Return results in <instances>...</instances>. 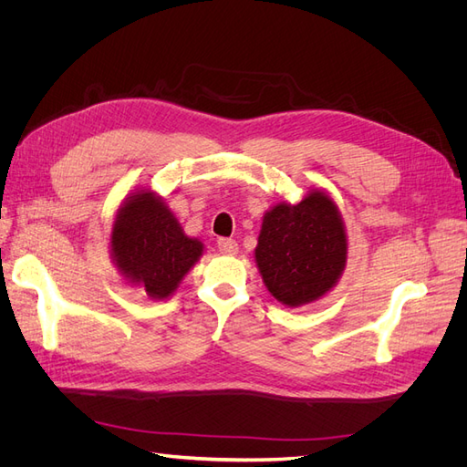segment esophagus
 Listing matches in <instances>:
<instances>
[{
  "label": "esophagus",
  "mask_w": 467,
  "mask_h": 467,
  "mask_svg": "<svg viewBox=\"0 0 467 467\" xmlns=\"http://www.w3.org/2000/svg\"><path fill=\"white\" fill-rule=\"evenodd\" d=\"M218 249L222 253H225V255H234V253L237 251V242H235V239H230V237H220L218 239Z\"/></svg>",
  "instance_id": "34e87169"
}]
</instances>
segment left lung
<instances>
[{
  "mask_svg": "<svg viewBox=\"0 0 467 467\" xmlns=\"http://www.w3.org/2000/svg\"><path fill=\"white\" fill-rule=\"evenodd\" d=\"M265 285L286 306L309 304L335 286L347 261V235L335 202L319 191L266 212L255 249Z\"/></svg>",
  "mask_w": 467,
  "mask_h": 467,
  "instance_id": "left-lung-1",
  "label": "left lung"
}]
</instances>
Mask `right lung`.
I'll list each match as a JSON object with an SVG mask.
<instances>
[{"mask_svg": "<svg viewBox=\"0 0 467 467\" xmlns=\"http://www.w3.org/2000/svg\"><path fill=\"white\" fill-rule=\"evenodd\" d=\"M112 255L122 275L150 298H167L202 253L199 239L182 234L171 212L151 192H136L112 228Z\"/></svg>", "mask_w": 467, "mask_h": 467, "instance_id": "right-lung-1", "label": "right lung"}]
</instances>
